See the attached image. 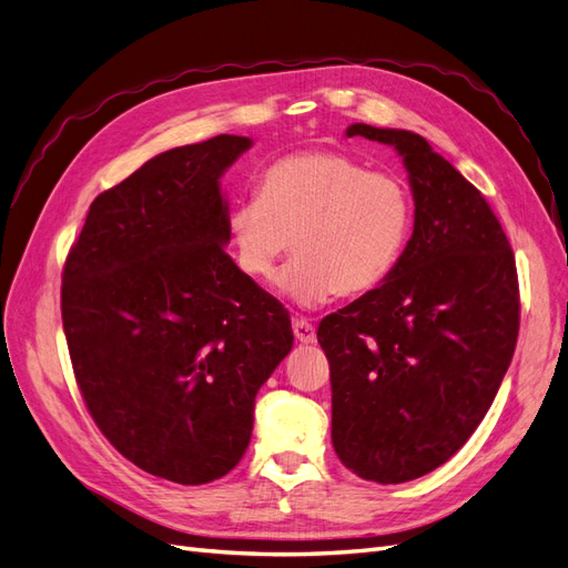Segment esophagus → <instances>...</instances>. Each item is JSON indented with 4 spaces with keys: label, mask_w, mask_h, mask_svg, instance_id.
<instances>
[{
    "label": "esophagus",
    "mask_w": 568,
    "mask_h": 568,
    "mask_svg": "<svg viewBox=\"0 0 568 568\" xmlns=\"http://www.w3.org/2000/svg\"><path fill=\"white\" fill-rule=\"evenodd\" d=\"M294 334L301 343H315L317 341L315 324L307 322L305 317H294Z\"/></svg>",
    "instance_id": "esophagus-1"
}]
</instances>
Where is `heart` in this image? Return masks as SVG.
<instances>
[{
	"instance_id": "heart-1",
	"label": "heart",
	"mask_w": 568,
	"mask_h": 568,
	"mask_svg": "<svg viewBox=\"0 0 568 568\" xmlns=\"http://www.w3.org/2000/svg\"><path fill=\"white\" fill-rule=\"evenodd\" d=\"M415 205L407 184L336 151H307L272 163L257 196L230 213L236 265L267 282L280 257H296L277 277L303 307L363 296L384 284L409 242Z\"/></svg>"
}]
</instances>
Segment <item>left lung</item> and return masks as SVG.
I'll return each instance as SVG.
<instances>
[{"label":"left lung","instance_id":"8db88e82","mask_svg":"<svg viewBox=\"0 0 568 568\" xmlns=\"http://www.w3.org/2000/svg\"><path fill=\"white\" fill-rule=\"evenodd\" d=\"M403 156L415 230L390 277L320 322L332 443L359 478L405 484L448 462L495 400L519 336L500 220L422 134L355 123Z\"/></svg>","mask_w":568,"mask_h":568}]
</instances>
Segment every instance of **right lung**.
Segmentation results:
<instances>
[{
  "instance_id": "right-lung-1",
  "label": "right lung",
  "mask_w": 568,
  "mask_h": 568,
  "mask_svg": "<svg viewBox=\"0 0 568 568\" xmlns=\"http://www.w3.org/2000/svg\"><path fill=\"white\" fill-rule=\"evenodd\" d=\"M248 136L159 153L99 194L61 317L92 419L136 467L201 486L244 457L255 393L294 346L284 305L234 265L225 170Z\"/></svg>"
}]
</instances>
